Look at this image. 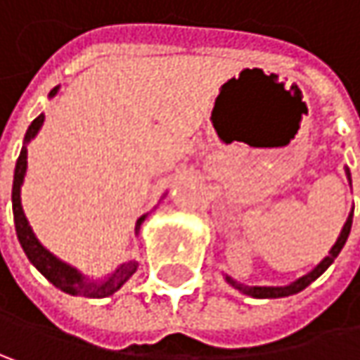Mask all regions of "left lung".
I'll list each match as a JSON object with an SVG mask.
<instances>
[{"mask_svg":"<svg viewBox=\"0 0 360 360\" xmlns=\"http://www.w3.org/2000/svg\"><path fill=\"white\" fill-rule=\"evenodd\" d=\"M344 173H346V177L350 181V171H348V167L344 169ZM352 212H354V206H352V210L348 214V218H346V222H344L342 231H340V235H338V239H336V243L332 245L330 249V253L311 270L307 272L305 276L297 278L295 282H290V284H286V286H247V284H241V282H237L235 278H231L229 274H224V280L233 286V288H237L239 292H243V295H249V297H253V299H280V297H290V295H297V292H301L303 288H307L313 280H317V278L321 276L330 266H332V262L338 257V253L342 251L344 243H346V239H348V235H350V226H352Z\"/></svg>","mask_w":360,"mask_h":360,"instance_id":"8db88e82","label":"left lung"}]
</instances>
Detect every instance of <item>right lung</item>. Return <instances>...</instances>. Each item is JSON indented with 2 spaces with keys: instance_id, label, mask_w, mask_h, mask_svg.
Masks as SVG:
<instances>
[{
  "instance_id": "add662e5",
  "label": "right lung",
  "mask_w": 360,
  "mask_h": 360,
  "mask_svg": "<svg viewBox=\"0 0 360 360\" xmlns=\"http://www.w3.org/2000/svg\"><path fill=\"white\" fill-rule=\"evenodd\" d=\"M59 86H55L49 92V98H53L57 94ZM45 123V115L41 113L32 123L30 127L26 129V136H24V144L20 150V156L16 160V171H14V185H12V208H14V222H16V235L20 245L24 249L26 257L30 259V264L43 274V276L49 280L53 286H57L59 290L68 292V295H74V297H88V299H105V297H111L113 292H117L129 278L136 274L138 270V262L136 259H129L121 266H117V270L107 274L101 280H94V278L84 276L82 272L65 262H61L57 255H53L47 247L43 245L32 226L28 224V218L24 214L22 208V185H24V177H26V169H28V142L32 138H37L39 129L43 127ZM148 214H142L138 220H136V235L140 233V226L142 222L146 220Z\"/></svg>"
}]
</instances>
